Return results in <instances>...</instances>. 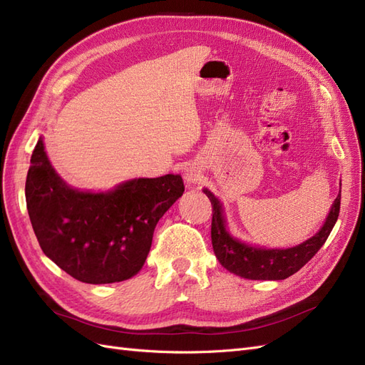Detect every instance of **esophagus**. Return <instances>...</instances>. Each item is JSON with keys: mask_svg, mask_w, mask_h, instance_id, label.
I'll return each instance as SVG.
<instances>
[{"mask_svg": "<svg viewBox=\"0 0 365 365\" xmlns=\"http://www.w3.org/2000/svg\"><path fill=\"white\" fill-rule=\"evenodd\" d=\"M185 180H187V182H189V184H197V182H200V180H197V175L195 172H192V170L185 173Z\"/></svg>", "mask_w": 365, "mask_h": 365, "instance_id": "esophagus-1", "label": "esophagus"}]
</instances>
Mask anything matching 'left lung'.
<instances>
[{
	"label": "left lung",
	"mask_w": 365,
	"mask_h": 365,
	"mask_svg": "<svg viewBox=\"0 0 365 365\" xmlns=\"http://www.w3.org/2000/svg\"><path fill=\"white\" fill-rule=\"evenodd\" d=\"M204 193L213 207L212 244L215 256L225 269L250 280H284L303 268L324 245L338 219L341 204V195H338L322 230L303 244L286 250H267L244 244L231 236L222 204L208 189H204Z\"/></svg>",
	"instance_id": "8db88e82"
}]
</instances>
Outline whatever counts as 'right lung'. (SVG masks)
I'll use <instances>...</instances> for the list:
<instances>
[{
  "mask_svg": "<svg viewBox=\"0 0 365 365\" xmlns=\"http://www.w3.org/2000/svg\"><path fill=\"white\" fill-rule=\"evenodd\" d=\"M182 193V178L172 173L101 193L73 189L53 169L42 138L26 180L30 222L43 254L91 284L134 277L146 262L158 220Z\"/></svg>",
  "mask_w": 365,
  "mask_h": 365,
  "instance_id": "obj_1",
  "label": "right lung"
}]
</instances>
